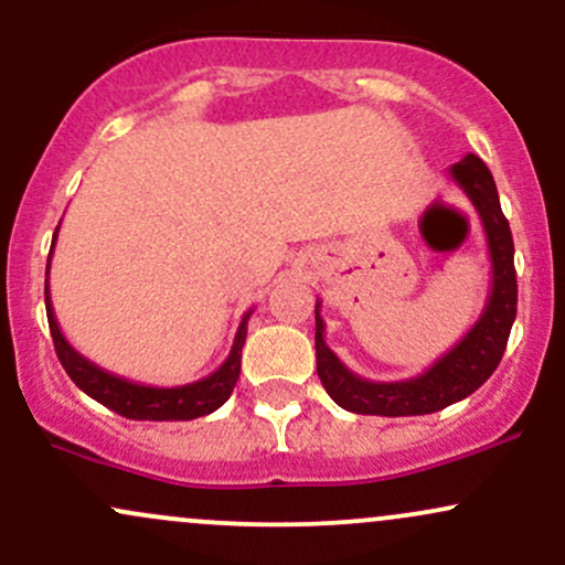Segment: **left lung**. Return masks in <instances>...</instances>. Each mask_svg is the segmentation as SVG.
I'll use <instances>...</instances> for the list:
<instances>
[{"mask_svg":"<svg viewBox=\"0 0 565 565\" xmlns=\"http://www.w3.org/2000/svg\"><path fill=\"white\" fill-rule=\"evenodd\" d=\"M450 179L463 189L477 207L487 236V253L492 263L487 305L479 321L468 329L455 348L434 360L424 373L403 382H371L350 371L337 352L326 344V323L321 300L316 302V363L323 390L339 407L363 416H426L441 407L460 403L492 376L505 352L511 326L515 321L519 284L513 265V236L508 217L502 215L498 186L484 160L466 154L450 168Z\"/></svg>","mask_w":565,"mask_h":565,"instance_id":"1","label":"left lung"}]
</instances>
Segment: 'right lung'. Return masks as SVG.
<instances>
[{
    "instance_id": "add662e5",
    "label": "right lung",
    "mask_w": 565,
    "mask_h": 565,
    "mask_svg": "<svg viewBox=\"0 0 565 565\" xmlns=\"http://www.w3.org/2000/svg\"><path fill=\"white\" fill-rule=\"evenodd\" d=\"M57 231H54L52 253H54V242H57ZM52 253H50V260H46V281H44L46 318H50L52 342H54V350H57L60 363H63L67 376L73 379V384H76L78 390H84L88 397L97 399V403H102L105 407H110V411L118 413V416L134 418V420H192V418L207 416V413L217 411V407L226 403L231 392H234L236 379H239L242 348H244V339H247V321L249 316H253V310H247L242 316V323L239 329H236L228 358L223 360L210 376L192 384H181V386L139 384V382H131V379L118 376V373L99 369L97 363H92V360L81 355V352L67 342L63 331H60L57 318H54V308H52V295H50Z\"/></svg>"
}]
</instances>
